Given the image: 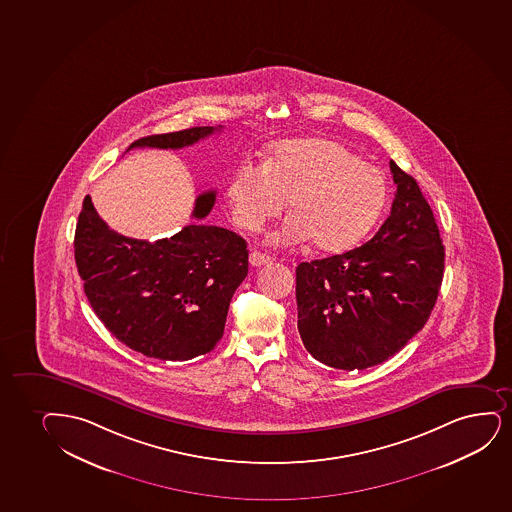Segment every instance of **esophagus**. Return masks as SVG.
<instances>
[{
    "label": "esophagus",
    "instance_id": "obj_1",
    "mask_svg": "<svg viewBox=\"0 0 512 512\" xmlns=\"http://www.w3.org/2000/svg\"><path fill=\"white\" fill-rule=\"evenodd\" d=\"M272 257L269 255H265V253L257 252V250H253L250 253V264L255 265V267H260V265L271 264Z\"/></svg>",
    "mask_w": 512,
    "mask_h": 512
}]
</instances>
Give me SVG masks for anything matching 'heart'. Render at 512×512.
Wrapping results in <instances>:
<instances>
[{
    "label": "heart",
    "mask_w": 512,
    "mask_h": 512,
    "mask_svg": "<svg viewBox=\"0 0 512 512\" xmlns=\"http://www.w3.org/2000/svg\"><path fill=\"white\" fill-rule=\"evenodd\" d=\"M234 222L259 231L278 217L290 200L293 215L272 241L293 245L314 238L324 252H341L359 243L385 209V174L362 162L338 141L286 139L272 146L264 165L241 162L229 179Z\"/></svg>",
    "instance_id": "obj_1"
}]
</instances>
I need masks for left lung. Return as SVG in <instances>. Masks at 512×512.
Masks as SVG:
<instances>
[{
	"instance_id": "obj_1",
	"label": "left lung",
	"mask_w": 512,
	"mask_h": 512,
	"mask_svg": "<svg viewBox=\"0 0 512 512\" xmlns=\"http://www.w3.org/2000/svg\"><path fill=\"white\" fill-rule=\"evenodd\" d=\"M392 212L373 240L297 267L298 331L314 359L376 366L424 328L442 286L445 248L416 179L390 160Z\"/></svg>"
}]
</instances>
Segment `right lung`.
<instances>
[{
  "instance_id": "1",
  "label": "right lung",
  "mask_w": 512,
  "mask_h": 512,
  "mask_svg": "<svg viewBox=\"0 0 512 512\" xmlns=\"http://www.w3.org/2000/svg\"><path fill=\"white\" fill-rule=\"evenodd\" d=\"M219 127L153 134L127 148L179 150ZM215 191L198 196L193 217L214 207ZM74 253L84 293L105 328L139 354L190 360L224 335L229 302L248 274L247 241L219 226L193 222L171 238L134 240L115 233L86 196Z\"/></svg>"
}]
</instances>
